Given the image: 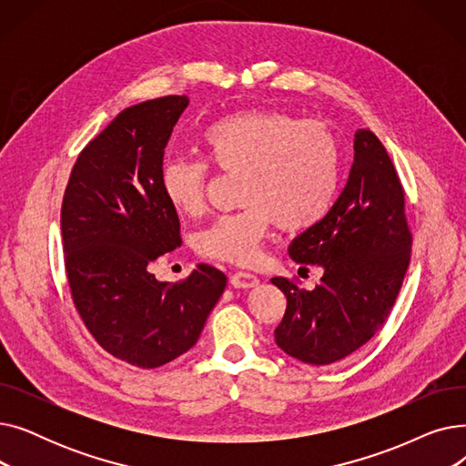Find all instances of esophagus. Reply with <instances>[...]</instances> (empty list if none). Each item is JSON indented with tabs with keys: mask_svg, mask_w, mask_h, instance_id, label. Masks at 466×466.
Segmentation results:
<instances>
[{
	"mask_svg": "<svg viewBox=\"0 0 466 466\" xmlns=\"http://www.w3.org/2000/svg\"><path fill=\"white\" fill-rule=\"evenodd\" d=\"M230 283L238 289H249V287H255L258 283V278L251 272H243V270H238L230 276Z\"/></svg>",
	"mask_w": 466,
	"mask_h": 466,
	"instance_id": "1",
	"label": "esophagus"
}]
</instances>
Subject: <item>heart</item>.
Masks as SVG:
<instances>
[{
    "label": "heart",
    "instance_id": "1",
    "mask_svg": "<svg viewBox=\"0 0 466 466\" xmlns=\"http://www.w3.org/2000/svg\"><path fill=\"white\" fill-rule=\"evenodd\" d=\"M206 160L166 158L160 187L183 217L202 213L212 164L239 171L241 209L217 217L196 238L200 255L251 262L274 223L304 232L329 215L341 179V143L321 120L281 109H241L213 118L200 132Z\"/></svg>",
    "mask_w": 466,
    "mask_h": 466
}]
</instances>
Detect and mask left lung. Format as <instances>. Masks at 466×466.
Here are the masks:
<instances>
[{
  "mask_svg": "<svg viewBox=\"0 0 466 466\" xmlns=\"http://www.w3.org/2000/svg\"><path fill=\"white\" fill-rule=\"evenodd\" d=\"M348 183L329 215L290 243L299 264L325 274L313 290L297 279L272 278L287 299L278 346L308 364H330L370 341L402 287L411 230L404 187L383 143L369 128L355 134Z\"/></svg>",
  "mask_w": 466,
  "mask_h": 466,
  "instance_id": "left-lung-1",
  "label": "left lung"
}]
</instances>
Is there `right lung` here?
<instances>
[{
    "instance_id": "obj_1",
    "label": "right lung",
    "mask_w": 466,
    "mask_h": 466,
    "mask_svg": "<svg viewBox=\"0 0 466 466\" xmlns=\"http://www.w3.org/2000/svg\"><path fill=\"white\" fill-rule=\"evenodd\" d=\"M187 106V96H162L118 113L79 153L62 200L71 300L97 344L145 370L198 341L227 287V276L209 264L179 283L149 272L153 260L181 246L160 166Z\"/></svg>"
}]
</instances>
